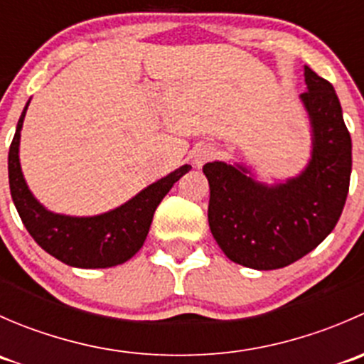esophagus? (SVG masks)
Listing matches in <instances>:
<instances>
[{
    "label": "esophagus",
    "instance_id": "obj_1",
    "mask_svg": "<svg viewBox=\"0 0 364 364\" xmlns=\"http://www.w3.org/2000/svg\"><path fill=\"white\" fill-rule=\"evenodd\" d=\"M215 155H216V151L213 146H200V148H197L196 151H193V156H192L193 167L200 168L205 161L215 159Z\"/></svg>",
    "mask_w": 364,
    "mask_h": 364
}]
</instances>
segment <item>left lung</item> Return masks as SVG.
<instances>
[{
    "label": "left lung",
    "mask_w": 364,
    "mask_h": 364,
    "mask_svg": "<svg viewBox=\"0 0 364 364\" xmlns=\"http://www.w3.org/2000/svg\"><path fill=\"white\" fill-rule=\"evenodd\" d=\"M299 95L311 128L306 167L285 181H259L243 164L209 161L208 220L232 262L280 269L317 248L343 211L352 171V141L336 91L310 67Z\"/></svg>",
    "instance_id": "left-lung-1"
}]
</instances>
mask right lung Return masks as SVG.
I'll use <instances>...</instances> for the list:
<instances>
[{"label":"right lung","instance_id":"obj_1","mask_svg":"<svg viewBox=\"0 0 364 364\" xmlns=\"http://www.w3.org/2000/svg\"><path fill=\"white\" fill-rule=\"evenodd\" d=\"M28 105L29 102L21 114L9 151L10 193L28 232L47 253L72 267L97 269L127 262L144 245L161 199L192 167L181 165L130 200L102 215L70 216L49 211L31 193L21 168V130Z\"/></svg>","mask_w":364,"mask_h":364}]
</instances>
